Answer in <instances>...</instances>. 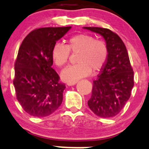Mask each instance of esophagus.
<instances>
[{"instance_id":"obj_1","label":"esophagus","mask_w":149,"mask_h":149,"mask_svg":"<svg viewBox=\"0 0 149 149\" xmlns=\"http://www.w3.org/2000/svg\"><path fill=\"white\" fill-rule=\"evenodd\" d=\"M77 81H72V82H68V86H72V85H74V84H76Z\"/></svg>"}]
</instances>
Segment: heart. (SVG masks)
Listing matches in <instances>:
<instances>
[{
	"mask_svg": "<svg viewBox=\"0 0 149 149\" xmlns=\"http://www.w3.org/2000/svg\"><path fill=\"white\" fill-rule=\"evenodd\" d=\"M70 51L79 53L78 63L70 65L62 72V79L72 82L87 76L90 73H97L104 68L109 56V49L104 40H96L88 34L73 35L68 40V45L56 43L51 51V57L55 65L63 67L68 62Z\"/></svg>",
	"mask_w": 149,
	"mask_h": 149,
	"instance_id": "obj_1",
	"label": "heart"
}]
</instances>
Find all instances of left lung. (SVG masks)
<instances>
[{
	"label": "left lung",
	"mask_w": 149,
	"mask_h": 149,
	"mask_svg": "<svg viewBox=\"0 0 149 149\" xmlns=\"http://www.w3.org/2000/svg\"><path fill=\"white\" fill-rule=\"evenodd\" d=\"M84 29L101 34L109 49L108 59L98 79L93 81L91 98L87 104L98 116L115 117L124 107L134 86V71L126 45L120 37L109 29Z\"/></svg>",
	"instance_id": "8db88e82"
}]
</instances>
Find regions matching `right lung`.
Returning a JSON list of instances; mask_svg holds the SVG:
<instances>
[{
	"label": "right lung",
	"instance_id": "add662e5",
	"mask_svg": "<svg viewBox=\"0 0 149 149\" xmlns=\"http://www.w3.org/2000/svg\"><path fill=\"white\" fill-rule=\"evenodd\" d=\"M71 29L47 27L31 31L23 40L15 63L13 84L25 112L45 117L55 112L63 99L65 84L52 68V48Z\"/></svg>",
	"mask_w": 149,
	"mask_h": 149
}]
</instances>
